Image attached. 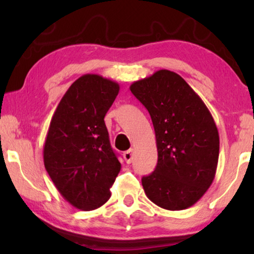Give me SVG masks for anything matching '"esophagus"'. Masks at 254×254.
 Listing matches in <instances>:
<instances>
[{
	"label": "esophagus",
	"instance_id": "34e87169",
	"mask_svg": "<svg viewBox=\"0 0 254 254\" xmlns=\"http://www.w3.org/2000/svg\"><path fill=\"white\" fill-rule=\"evenodd\" d=\"M124 159L126 161L127 164H130L131 161H133V150L131 149L124 152Z\"/></svg>",
	"mask_w": 254,
	"mask_h": 254
}]
</instances>
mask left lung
<instances>
[{
	"instance_id": "8db88e82",
	"label": "left lung",
	"mask_w": 254,
	"mask_h": 254,
	"mask_svg": "<svg viewBox=\"0 0 254 254\" xmlns=\"http://www.w3.org/2000/svg\"><path fill=\"white\" fill-rule=\"evenodd\" d=\"M154 125L158 161L142 178L148 199L168 210L186 209L209 189L216 173L220 136L199 95L176 72L161 69L130 85Z\"/></svg>"
}]
</instances>
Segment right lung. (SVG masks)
Wrapping results in <instances>:
<instances>
[{
	"mask_svg": "<svg viewBox=\"0 0 254 254\" xmlns=\"http://www.w3.org/2000/svg\"><path fill=\"white\" fill-rule=\"evenodd\" d=\"M119 90L117 82L85 74L69 86L52 117L44 144L45 169L77 209L103 206L120 172L104 121Z\"/></svg>",
	"mask_w": 254,
	"mask_h": 254,
	"instance_id": "add662e5",
	"label": "right lung"
}]
</instances>
